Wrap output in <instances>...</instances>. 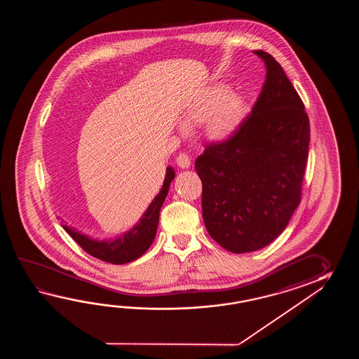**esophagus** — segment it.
<instances>
[{
  "label": "esophagus",
  "instance_id": "1",
  "mask_svg": "<svg viewBox=\"0 0 359 359\" xmlns=\"http://www.w3.org/2000/svg\"><path fill=\"white\" fill-rule=\"evenodd\" d=\"M176 163L181 168H189L190 167V158L186 153L178 154L176 158Z\"/></svg>",
  "mask_w": 359,
  "mask_h": 359
}]
</instances>
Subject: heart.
Instances as JSON below:
<instances>
[{
    "label": "heart",
    "mask_w": 359,
    "mask_h": 359,
    "mask_svg": "<svg viewBox=\"0 0 359 359\" xmlns=\"http://www.w3.org/2000/svg\"><path fill=\"white\" fill-rule=\"evenodd\" d=\"M248 113L249 105L243 93L229 92L226 86H215L186 110L184 124L196 127L204 123L206 137L222 142L236 132Z\"/></svg>",
    "instance_id": "b5f03b06"
}]
</instances>
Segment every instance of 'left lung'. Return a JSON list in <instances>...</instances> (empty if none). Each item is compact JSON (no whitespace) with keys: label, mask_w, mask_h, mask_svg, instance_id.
<instances>
[{"label":"left lung","mask_w":359,"mask_h":359,"mask_svg":"<svg viewBox=\"0 0 359 359\" xmlns=\"http://www.w3.org/2000/svg\"><path fill=\"white\" fill-rule=\"evenodd\" d=\"M254 54L267 73L252 113L195 161L206 229L236 254L267 246L287 226L302 200L311 141L304 104L283 67L263 50Z\"/></svg>","instance_id":"8db88e82"}]
</instances>
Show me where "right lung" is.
Wrapping results in <instances>:
<instances>
[{
	"mask_svg": "<svg viewBox=\"0 0 359 359\" xmlns=\"http://www.w3.org/2000/svg\"><path fill=\"white\" fill-rule=\"evenodd\" d=\"M175 178V170L172 167H167L165 178L163 182L159 194L155 196L153 203L147 208L145 214L137 224L113 241H97L82 235L73 227L62 226L70 237L79 245L84 252L92 257L104 260L111 264H124L132 260L137 259L153 244L156 235V227L159 223L161 208L168 194L169 184Z\"/></svg>",
	"mask_w": 359,
	"mask_h": 359,
	"instance_id": "1",
	"label": "right lung"
}]
</instances>
